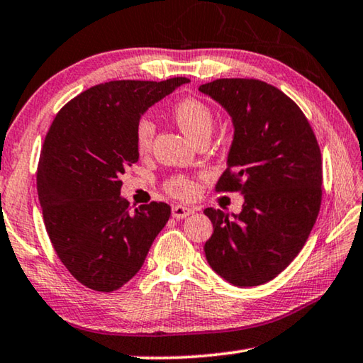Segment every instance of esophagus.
<instances>
[{"label": "esophagus", "mask_w": 363, "mask_h": 363, "mask_svg": "<svg viewBox=\"0 0 363 363\" xmlns=\"http://www.w3.org/2000/svg\"><path fill=\"white\" fill-rule=\"evenodd\" d=\"M171 213H172V218H176V220H182V218L192 215L194 210L189 208V206H184V205H174L172 206Z\"/></svg>", "instance_id": "esophagus-1"}]
</instances>
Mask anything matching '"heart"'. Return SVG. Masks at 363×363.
<instances>
[{
    "label": "heart",
    "mask_w": 363,
    "mask_h": 363,
    "mask_svg": "<svg viewBox=\"0 0 363 363\" xmlns=\"http://www.w3.org/2000/svg\"><path fill=\"white\" fill-rule=\"evenodd\" d=\"M172 118L181 130L191 140L210 135L215 125V116L203 101L197 99H182L172 106ZM155 125L152 121L140 119L134 130L135 150L139 155H147L152 148ZM166 192L177 199H191L195 194V184L187 176H174L164 182Z\"/></svg>",
    "instance_id": "b5f03b06"
}]
</instances>
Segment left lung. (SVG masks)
<instances>
[{
    "mask_svg": "<svg viewBox=\"0 0 363 363\" xmlns=\"http://www.w3.org/2000/svg\"><path fill=\"white\" fill-rule=\"evenodd\" d=\"M234 124L218 192H240L242 211L206 208L213 234L205 257L234 286L276 278L306 245L321 205V152L306 114L279 89L257 79L200 85Z\"/></svg>",
    "mask_w": 363,
    "mask_h": 363,
    "instance_id": "8db88e82",
    "label": "left lung"
}]
</instances>
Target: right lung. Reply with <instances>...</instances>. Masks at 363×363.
I'll return each mask as SVG.
<instances>
[{"mask_svg": "<svg viewBox=\"0 0 363 363\" xmlns=\"http://www.w3.org/2000/svg\"><path fill=\"white\" fill-rule=\"evenodd\" d=\"M187 82L99 84L66 103L50 125L37 169L45 228L62 264L91 291L113 292L134 278L169 220L164 202L130 213L121 176L139 161L134 130L142 114Z\"/></svg>", "mask_w": 363, "mask_h": 363, "instance_id": "1", "label": "right lung"}]
</instances>
